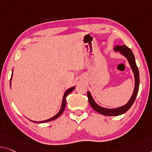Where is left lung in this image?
<instances>
[{
	"instance_id": "left-lung-1",
	"label": "left lung",
	"mask_w": 152,
	"mask_h": 152,
	"mask_svg": "<svg viewBox=\"0 0 152 152\" xmlns=\"http://www.w3.org/2000/svg\"><path fill=\"white\" fill-rule=\"evenodd\" d=\"M115 50L117 51H120L122 54H124L126 57L128 58L129 63L131 67H132V71L134 74V78H135V87L134 90V93H133L132 97L128 103L126 104L125 106H121L120 108H115V109H108V108H104L99 106L95 102L94 99L92 98L91 95L90 93L87 92V97L89 99V102L91 107L96 110V111L98 112L102 115H106V116H117V115H120L123 113H126V111L130 109L131 106H132L133 103L134 102L135 99L137 98V96L138 94V91H139V69L137 64L135 62V58L134 54H133L132 51L131 50L130 48L127 47L125 45L124 46H118L115 48Z\"/></svg>"
}]
</instances>
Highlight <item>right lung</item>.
<instances>
[{"mask_svg": "<svg viewBox=\"0 0 152 152\" xmlns=\"http://www.w3.org/2000/svg\"><path fill=\"white\" fill-rule=\"evenodd\" d=\"M74 89H75V87H72V88H70V89H67L66 91H65L64 96H63V99L61 108L60 111L58 113V114H56V115H55V116H54L53 117H52V118H50V119L46 120V121H33V122H35V123H45V122H48V121H53V120L55 119L56 118H58V117H59L60 115L62 114L63 112L64 111V109H65V104H66V97L68 96V95L70 94V93H71Z\"/></svg>", "mask_w": 152, "mask_h": 152, "instance_id": "1", "label": "right lung"}]
</instances>
